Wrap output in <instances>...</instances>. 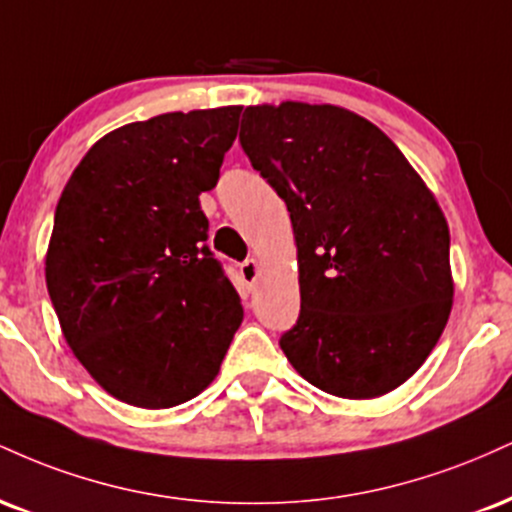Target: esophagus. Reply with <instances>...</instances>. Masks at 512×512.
<instances>
[{"label": "esophagus", "instance_id": "34e87169", "mask_svg": "<svg viewBox=\"0 0 512 512\" xmlns=\"http://www.w3.org/2000/svg\"><path fill=\"white\" fill-rule=\"evenodd\" d=\"M240 276H243V281L252 286L257 279H260V262L257 260H245L240 264Z\"/></svg>", "mask_w": 512, "mask_h": 512}]
</instances>
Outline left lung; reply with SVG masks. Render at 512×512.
Segmentation results:
<instances>
[{
    "label": "left lung",
    "mask_w": 512,
    "mask_h": 512,
    "mask_svg": "<svg viewBox=\"0 0 512 512\" xmlns=\"http://www.w3.org/2000/svg\"><path fill=\"white\" fill-rule=\"evenodd\" d=\"M240 145L288 212L300 317L279 346L300 377L365 400L408 381L453 307L451 233L432 190L374 123L334 104H257Z\"/></svg>",
    "instance_id": "obj_1"
}]
</instances>
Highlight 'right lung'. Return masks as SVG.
Wrapping results in <instances>:
<instances>
[{
    "label": "right lung",
    "mask_w": 512,
    "mask_h": 512,
    "mask_svg": "<svg viewBox=\"0 0 512 512\" xmlns=\"http://www.w3.org/2000/svg\"><path fill=\"white\" fill-rule=\"evenodd\" d=\"M238 119L240 107H219L126 123L59 197L45 260L54 312L90 377L135 408L205 391L243 322L200 209Z\"/></svg>",
    "instance_id": "obj_1"
}]
</instances>
